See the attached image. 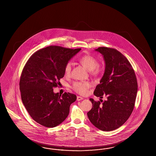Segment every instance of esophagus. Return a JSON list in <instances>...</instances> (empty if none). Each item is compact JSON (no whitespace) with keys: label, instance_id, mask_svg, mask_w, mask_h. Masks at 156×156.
<instances>
[{"label":"esophagus","instance_id":"esophagus-1","mask_svg":"<svg viewBox=\"0 0 156 156\" xmlns=\"http://www.w3.org/2000/svg\"><path fill=\"white\" fill-rule=\"evenodd\" d=\"M83 99L82 97H80V96H78L77 97V98H76V100L78 101H81V100H82V99Z\"/></svg>","mask_w":156,"mask_h":156}]
</instances>
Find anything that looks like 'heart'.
<instances>
[{
  "instance_id": "obj_1",
  "label": "heart",
  "mask_w": 156,
  "mask_h": 156,
  "mask_svg": "<svg viewBox=\"0 0 156 156\" xmlns=\"http://www.w3.org/2000/svg\"><path fill=\"white\" fill-rule=\"evenodd\" d=\"M79 62L85 66L89 70H90L91 74L94 76H98L102 73L104 71L103 68L98 65V61L95 57L86 54L80 57ZM71 70V62H67L65 67V72L67 75H69ZM91 86L89 82H75L72 85V89L77 93L81 95H85L87 93L88 89Z\"/></svg>"
}]
</instances>
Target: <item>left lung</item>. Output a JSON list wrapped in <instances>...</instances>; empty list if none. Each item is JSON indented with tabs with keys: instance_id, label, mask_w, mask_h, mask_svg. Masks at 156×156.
<instances>
[{
	"instance_id": "8db88e82",
	"label": "left lung",
	"mask_w": 156,
	"mask_h": 156,
	"mask_svg": "<svg viewBox=\"0 0 156 156\" xmlns=\"http://www.w3.org/2000/svg\"><path fill=\"white\" fill-rule=\"evenodd\" d=\"M104 55L105 71L94 94L106 100L90 98L92 109L87 113L90 122L99 130L109 132L121 126L132 113L138 84L132 66L115 48L100 47L95 50Z\"/></svg>"
}]
</instances>
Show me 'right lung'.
I'll return each instance as SVG.
<instances>
[{
    "label": "right lung",
    "instance_id": "right-lung-1",
    "mask_svg": "<svg viewBox=\"0 0 156 156\" xmlns=\"http://www.w3.org/2000/svg\"><path fill=\"white\" fill-rule=\"evenodd\" d=\"M81 48L50 46L34 52L26 62L19 82L21 98L34 120L47 128H54L68 116L76 95L54 93L53 88L65 76L66 63Z\"/></svg>",
    "mask_w": 156,
    "mask_h": 156
}]
</instances>
